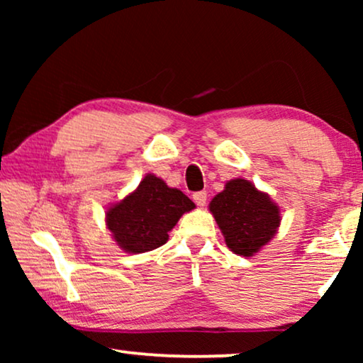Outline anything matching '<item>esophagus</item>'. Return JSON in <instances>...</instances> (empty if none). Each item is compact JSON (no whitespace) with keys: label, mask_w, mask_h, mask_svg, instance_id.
Instances as JSON below:
<instances>
[{"label":"esophagus","mask_w":363,"mask_h":363,"mask_svg":"<svg viewBox=\"0 0 363 363\" xmlns=\"http://www.w3.org/2000/svg\"><path fill=\"white\" fill-rule=\"evenodd\" d=\"M206 198H208L206 191H196L195 195H193V200H195L198 206H205L206 205Z\"/></svg>","instance_id":"esophagus-1"}]
</instances>
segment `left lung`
<instances>
[{
  "instance_id": "obj_1",
  "label": "left lung",
  "mask_w": 363,
  "mask_h": 363,
  "mask_svg": "<svg viewBox=\"0 0 363 363\" xmlns=\"http://www.w3.org/2000/svg\"><path fill=\"white\" fill-rule=\"evenodd\" d=\"M210 211L221 228L228 247L240 256H252L267 245L279 228V208L251 182L236 178L213 198Z\"/></svg>"
}]
</instances>
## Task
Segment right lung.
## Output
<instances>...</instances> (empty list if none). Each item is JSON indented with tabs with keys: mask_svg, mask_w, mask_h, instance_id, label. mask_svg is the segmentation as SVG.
<instances>
[{
	"mask_svg": "<svg viewBox=\"0 0 363 363\" xmlns=\"http://www.w3.org/2000/svg\"><path fill=\"white\" fill-rule=\"evenodd\" d=\"M193 208L195 203L185 193L147 175L135 191L108 208L107 228L122 250L138 255L165 245L168 231Z\"/></svg>",
	"mask_w": 363,
	"mask_h": 363,
	"instance_id": "right-lung-1",
	"label": "right lung"
}]
</instances>
